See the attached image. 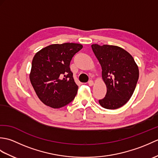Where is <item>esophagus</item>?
<instances>
[{"mask_svg": "<svg viewBox=\"0 0 158 158\" xmlns=\"http://www.w3.org/2000/svg\"><path fill=\"white\" fill-rule=\"evenodd\" d=\"M93 84H94V81H92V80H89V81H88V85L91 86V85H92Z\"/></svg>", "mask_w": 158, "mask_h": 158, "instance_id": "obj_1", "label": "esophagus"}]
</instances>
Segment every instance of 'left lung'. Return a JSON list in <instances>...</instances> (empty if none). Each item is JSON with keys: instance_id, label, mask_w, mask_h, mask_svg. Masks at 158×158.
I'll return each instance as SVG.
<instances>
[{"instance_id": "obj_1", "label": "left lung", "mask_w": 158, "mask_h": 158, "mask_svg": "<svg viewBox=\"0 0 158 158\" xmlns=\"http://www.w3.org/2000/svg\"><path fill=\"white\" fill-rule=\"evenodd\" d=\"M92 51L102 67V77L106 86L105 98L99 100L103 108L116 109L132 96L139 77L133 57L118 46L92 45Z\"/></svg>"}]
</instances>
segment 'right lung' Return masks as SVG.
Segmentation results:
<instances>
[{
	"mask_svg": "<svg viewBox=\"0 0 158 158\" xmlns=\"http://www.w3.org/2000/svg\"><path fill=\"white\" fill-rule=\"evenodd\" d=\"M83 48L78 43L53 44L40 50L32 62L30 80L36 95L45 105L59 109L72 102L78 85L70 62Z\"/></svg>",
	"mask_w": 158,
	"mask_h": 158,
	"instance_id": "1",
	"label": "right lung"
}]
</instances>
